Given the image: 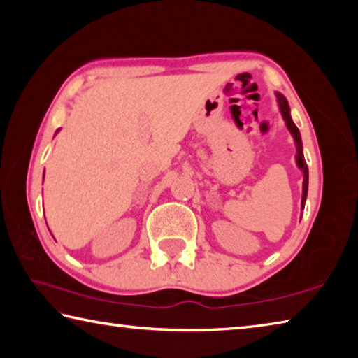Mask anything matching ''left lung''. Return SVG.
<instances>
[{
	"label": "left lung",
	"instance_id": "obj_1",
	"mask_svg": "<svg viewBox=\"0 0 358 358\" xmlns=\"http://www.w3.org/2000/svg\"><path fill=\"white\" fill-rule=\"evenodd\" d=\"M278 102H280V108H281V113L284 120H286V124L289 131L292 132L294 136V141L296 143V164L303 171V197H301V207H305V201H306V194H308V166L305 162V157H303V150H301V138H300V132L296 129V126L294 124L292 118H290V112H289V104L286 98H284L282 94L278 93L276 94Z\"/></svg>",
	"mask_w": 358,
	"mask_h": 358
}]
</instances>
